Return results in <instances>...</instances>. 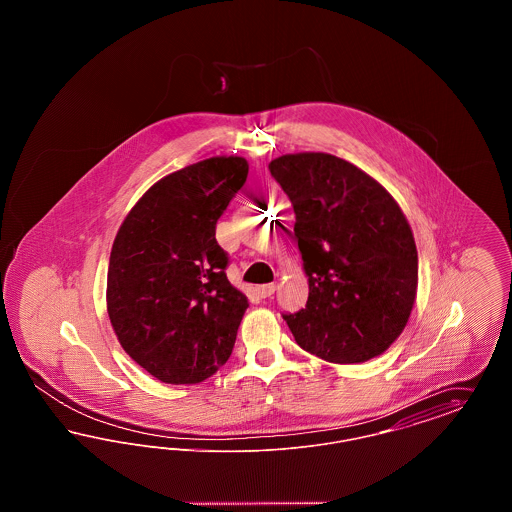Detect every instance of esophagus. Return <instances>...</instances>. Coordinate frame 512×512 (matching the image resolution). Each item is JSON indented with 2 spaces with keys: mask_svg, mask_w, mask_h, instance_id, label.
Instances as JSON below:
<instances>
[{
  "mask_svg": "<svg viewBox=\"0 0 512 512\" xmlns=\"http://www.w3.org/2000/svg\"><path fill=\"white\" fill-rule=\"evenodd\" d=\"M278 290V284H263V286H257V293L261 295V297H270L272 293Z\"/></svg>",
  "mask_w": 512,
  "mask_h": 512,
  "instance_id": "esophagus-1",
  "label": "esophagus"
}]
</instances>
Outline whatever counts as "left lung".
<instances>
[{
    "mask_svg": "<svg viewBox=\"0 0 512 512\" xmlns=\"http://www.w3.org/2000/svg\"><path fill=\"white\" fill-rule=\"evenodd\" d=\"M268 169L292 201L309 278L305 309L284 315L293 338L338 365L382 355L407 326L418 286L401 207L380 182L330 153H288Z\"/></svg>",
    "mask_w": 512,
    "mask_h": 512,
    "instance_id": "1",
    "label": "left lung"
}]
</instances>
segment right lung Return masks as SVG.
I'll return each mask as SVG.
<instances>
[{
	"label": "right lung",
	"instance_id": "right-lung-1",
	"mask_svg": "<svg viewBox=\"0 0 512 512\" xmlns=\"http://www.w3.org/2000/svg\"><path fill=\"white\" fill-rule=\"evenodd\" d=\"M244 157H211L155 182L122 220L107 313L122 349L165 384H199L234 349L247 297L226 278L217 220L245 184Z\"/></svg>",
	"mask_w": 512,
	"mask_h": 512
}]
</instances>
